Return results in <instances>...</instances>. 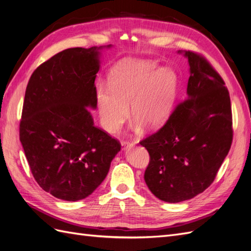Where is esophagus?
<instances>
[{
    "mask_svg": "<svg viewBox=\"0 0 251 251\" xmlns=\"http://www.w3.org/2000/svg\"><path fill=\"white\" fill-rule=\"evenodd\" d=\"M135 147L134 142H128V141H121V148L123 151H126L127 149H133Z\"/></svg>",
    "mask_w": 251,
    "mask_h": 251,
    "instance_id": "34e87169",
    "label": "esophagus"
}]
</instances>
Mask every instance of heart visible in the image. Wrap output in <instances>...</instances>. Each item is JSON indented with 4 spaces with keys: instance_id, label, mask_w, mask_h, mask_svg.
<instances>
[{
    "instance_id": "obj_1",
    "label": "heart",
    "mask_w": 251,
    "mask_h": 251,
    "mask_svg": "<svg viewBox=\"0 0 251 251\" xmlns=\"http://www.w3.org/2000/svg\"><path fill=\"white\" fill-rule=\"evenodd\" d=\"M108 83H97L95 90L98 115L107 132L115 133L124 124L127 105L137 127L140 124L155 128L169 117L177 88L171 68H159L151 59L128 58L112 68Z\"/></svg>"
}]
</instances>
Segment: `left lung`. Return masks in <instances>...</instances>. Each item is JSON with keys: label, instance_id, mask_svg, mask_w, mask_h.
Instances as JSON below:
<instances>
[{"label": "left lung", "instance_id": "1", "mask_svg": "<svg viewBox=\"0 0 251 251\" xmlns=\"http://www.w3.org/2000/svg\"><path fill=\"white\" fill-rule=\"evenodd\" d=\"M187 58L186 100L157 133L140 142L151 160L144 180L155 197L178 203L204 192L215 180L232 141L231 105L222 77L204 57Z\"/></svg>", "mask_w": 251, "mask_h": 251}]
</instances>
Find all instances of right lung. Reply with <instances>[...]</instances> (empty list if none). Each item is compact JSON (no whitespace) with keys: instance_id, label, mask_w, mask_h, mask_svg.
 Returning <instances> with one entry per match:
<instances>
[{"instance_id":"obj_1","label":"right lung","mask_w":251,"mask_h":251,"mask_svg":"<svg viewBox=\"0 0 251 251\" xmlns=\"http://www.w3.org/2000/svg\"><path fill=\"white\" fill-rule=\"evenodd\" d=\"M70 48L32 73L26 88L20 140L35 181L65 201L87 198L107 177L120 143L94 126V85L102 49Z\"/></svg>"}]
</instances>
